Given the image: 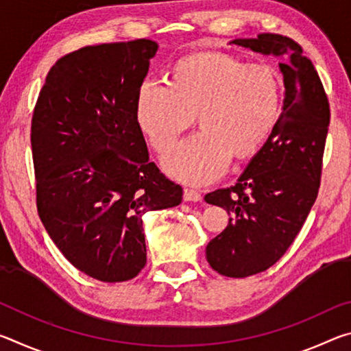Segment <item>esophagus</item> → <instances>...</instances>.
Listing matches in <instances>:
<instances>
[{
	"mask_svg": "<svg viewBox=\"0 0 351 351\" xmlns=\"http://www.w3.org/2000/svg\"><path fill=\"white\" fill-rule=\"evenodd\" d=\"M184 199H186V201H195V203H198V201L203 199V197H201V193L197 192V190L184 189Z\"/></svg>",
	"mask_w": 351,
	"mask_h": 351,
	"instance_id": "34e87169",
	"label": "esophagus"
}]
</instances>
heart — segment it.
Listing matches in <instances>:
<instances>
[{
	"label": "heart",
	"instance_id": "1",
	"mask_svg": "<svg viewBox=\"0 0 351 351\" xmlns=\"http://www.w3.org/2000/svg\"><path fill=\"white\" fill-rule=\"evenodd\" d=\"M283 79L269 63H245L226 54H195L176 63L171 85L141 83L136 122L154 152L167 154L192 127L201 132L164 161L171 176L206 184L265 144L278 122Z\"/></svg>",
	"mask_w": 351,
	"mask_h": 351
}]
</instances>
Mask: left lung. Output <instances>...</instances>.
Here are the masks:
<instances>
[{"instance_id":"8db88e82","label":"left lung","mask_w":351,"mask_h":351,"mask_svg":"<svg viewBox=\"0 0 351 351\" xmlns=\"http://www.w3.org/2000/svg\"><path fill=\"white\" fill-rule=\"evenodd\" d=\"M280 58L285 100L278 122L234 186L207 193L228 210L229 224L209 241L206 257L221 276L245 278L282 258L317 198L330 104L300 45L278 34L232 41Z\"/></svg>"}]
</instances>
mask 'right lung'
<instances>
[{"mask_svg": "<svg viewBox=\"0 0 351 351\" xmlns=\"http://www.w3.org/2000/svg\"><path fill=\"white\" fill-rule=\"evenodd\" d=\"M156 41L85 46L58 58L34 108L37 210L71 265L125 282L147 263L142 217L175 207L182 187L148 161L136 96Z\"/></svg>", "mask_w": 351, "mask_h": 351, "instance_id": "add662e5", "label": "right lung"}]
</instances>
